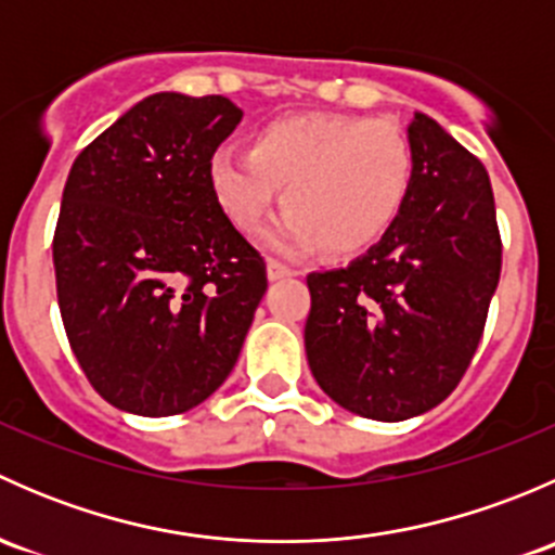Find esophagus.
I'll list each match as a JSON object with an SVG mask.
<instances>
[{"label": "esophagus", "instance_id": "obj_1", "mask_svg": "<svg viewBox=\"0 0 555 555\" xmlns=\"http://www.w3.org/2000/svg\"><path fill=\"white\" fill-rule=\"evenodd\" d=\"M295 273H298V271L287 268L284 262L268 260V279H271V282H279V279H289V276H295Z\"/></svg>", "mask_w": 555, "mask_h": 555}]
</instances>
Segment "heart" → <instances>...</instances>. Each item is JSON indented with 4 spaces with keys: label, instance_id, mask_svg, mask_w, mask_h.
<instances>
[{
    "label": "heart",
    "instance_id": "obj_1",
    "mask_svg": "<svg viewBox=\"0 0 555 555\" xmlns=\"http://www.w3.org/2000/svg\"><path fill=\"white\" fill-rule=\"evenodd\" d=\"M206 179L242 233L260 231L284 188L289 209L262 236L273 251L306 255L324 244L349 255L376 244L400 217L413 184V147L386 117H279L251 137V150H217Z\"/></svg>",
    "mask_w": 555,
    "mask_h": 555
}]
</instances>
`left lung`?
<instances>
[{"label":"left lung","instance_id":"obj_1","mask_svg":"<svg viewBox=\"0 0 555 555\" xmlns=\"http://www.w3.org/2000/svg\"><path fill=\"white\" fill-rule=\"evenodd\" d=\"M413 184L382 242L346 268L309 273L306 357L330 400L405 422L462 382L500 284L489 173L424 112L408 126Z\"/></svg>","mask_w":555,"mask_h":555}]
</instances>
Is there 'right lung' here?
I'll return each instance as SVG.
<instances>
[{
	"label": "right lung",
	"instance_id": "obj_1",
	"mask_svg": "<svg viewBox=\"0 0 555 555\" xmlns=\"http://www.w3.org/2000/svg\"><path fill=\"white\" fill-rule=\"evenodd\" d=\"M225 96L153 93L72 164L53 238L66 338L109 405L173 416L231 376L266 262L206 166L242 122Z\"/></svg>",
	"mask_w": 555,
	"mask_h": 555
}]
</instances>
